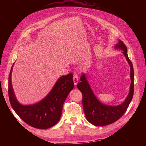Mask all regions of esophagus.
Here are the masks:
<instances>
[{"instance_id":"34e87169","label":"esophagus","mask_w":146,"mask_h":146,"mask_svg":"<svg viewBox=\"0 0 146 146\" xmlns=\"http://www.w3.org/2000/svg\"><path fill=\"white\" fill-rule=\"evenodd\" d=\"M73 81H74V85L76 86V85L77 84L78 82V76H77V74H74V75L73 76Z\"/></svg>"}]
</instances>
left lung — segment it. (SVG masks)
Here are the masks:
<instances>
[{
	"instance_id": "obj_1",
	"label": "left lung",
	"mask_w": 146,
	"mask_h": 146,
	"mask_svg": "<svg viewBox=\"0 0 146 146\" xmlns=\"http://www.w3.org/2000/svg\"><path fill=\"white\" fill-rule=\"evenodd\" d=\"M114 48L122 51V52L130 66L131 83L129 92L123 103L118 106H109L101 103L93 92L85 73L81 76V82L77 84V88L82 95V106L87 119L95 126L108 125L120 118L127 111L133 95L134 71L132 62L128 56L127 47L122 41L119 40L118 43L115 46Z\"/></svg>"
}]
</instances>
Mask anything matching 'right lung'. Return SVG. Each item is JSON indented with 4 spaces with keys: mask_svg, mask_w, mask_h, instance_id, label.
<instances>
[{
    "mask_svg": "<svg viewBox=\"0 0 146 146\" xmlns=\"http://www.w3.org/2000/svg\"><path fill=\"white\" fill-rule=\"evenodd\" d=\"M13 65L9 77V96L13 110L29 125L38 129H48L59 121L64 103L74 88L73 74L60 77L48 94L40 102L30 105H23L17 100L11 82Z\"/></svg>",
    "mask_w": 146,
    "mask_h": 146,
    "instance_id": "right-lung-1",
    "label": "right lung"
}]
</instances>
